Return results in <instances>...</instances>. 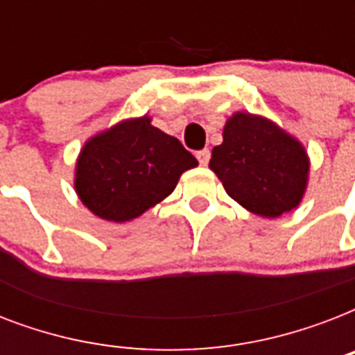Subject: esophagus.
I'll return each instance as SVG.
<instances>
[{
    "mask_svg": "<svg viewBox=\"0 0 355 355\" xmlns=\"http://www.w3.org/2000/svg\"><path fill=\"white\" fill-rule=\"evenodd\" d=\"M210 149H200L197 150V160H199L200 166H206L208 162H210Z\"/></svg>",
    "mask_w": 355,
    "mask_h": 355,
    "instance_id": "34e87169",
    "label": "esophagus"
}]
</instances>
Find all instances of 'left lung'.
Listing matches in <instances>:
<instances>
[{
	"label": "left lung",
	"mask_w": 355,
	"mask_h": 355,
	"mask_svg": "<svg viewBox=\"0 0 355 355\" xmlns=\"http://www.w3.org/2000/svg\"><path fill=\"white\" fill-rule=\"evenodd\" d=\"M210 169L227 193L256 216L280 217L297 208L308 184V155L269 119L237 112L211 150Z\"/></svg>",
	"instance_id": "obj_1"
}]
</instances>
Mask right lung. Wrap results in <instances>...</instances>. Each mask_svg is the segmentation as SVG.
I'll return each instance as SVG.
<instances>
[{"mask_svg": "<svg viewBox=\"0 0 355 355\" xmlns=\"http://www.w3.org/2000/svg\"><path fill=\"white\" fill-rule=\"evenodd\" d=\"M195 166V156L149 118L128 119L85 145L75 189L97 217L125 223L171 195L180 175Z\"/></svg>", "mask_w": 355, "mask_h": 355, "instance_id": "right-lung-1", "label": "right lung"}]
</instances>
